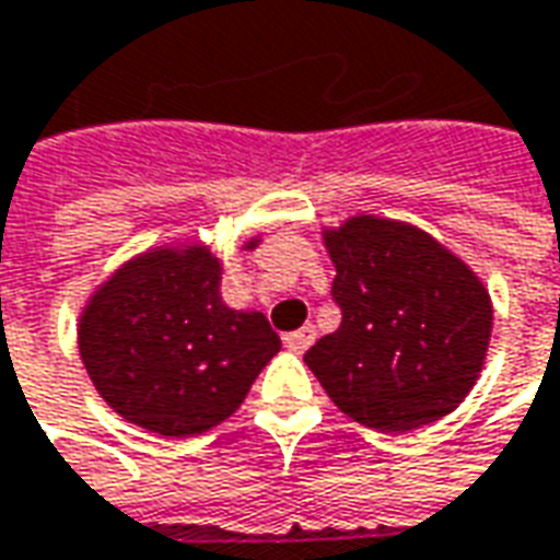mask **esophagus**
<instances>
[{
	"instance_id": "esophagus-1",
	"label": "esophagus",
	"mask_w": 560,
	"mask_h": 560,
	"mask_svg": "<svg viewBox=\"0 0 560 560\" xmlns=\"http://www.w3.org/2000/svg\"><path fill=\"white\" fill-rule=\"evenodd\" d=\"M313 340H316V328H313V325H303L300 331L284 335V347H288V350H294V353H303Z\"/></svg>"
}]
</instances>
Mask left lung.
Segmentation results:
<instances>
[{
	"label": "left lung",
	"mask_w": 560,
	"mask_h": 560,
	"mask_svg": "<svg viewBox=\"0 0 560 560\" xmlns=\"http://www.w3.org/2000/svg\"><path fill=\"white\" fill-rule=\"evenodd\" d=\"M340 328L303 362L340 412L384 434L440 421L483 369L492 303L471 266L409 222L372 213L325 229Z\"/></svg>",
	"instance_id": "obj_1"
}]
</instances>
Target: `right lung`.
Wrapping results in <instances>:
<instances>
[{
    "mask_svg": "<svg viewBox=\"0 0 560 560\" xmlns=\"http://www.w3.org/2000/svg\"><path fill=\"white\" fill-rule=\"evenodd\" d=\"M250 238L244 250H254ZM203 244L124 262L80 316V357L107 406L151 434L191 436L235 412L281 350L262 313L225 306Z\"/></svg>",
    "mask_w": 560,
    "mask_h": 560,
    "instance_id": "add662e5",
    "label": "right lung"
}]
</instances>
